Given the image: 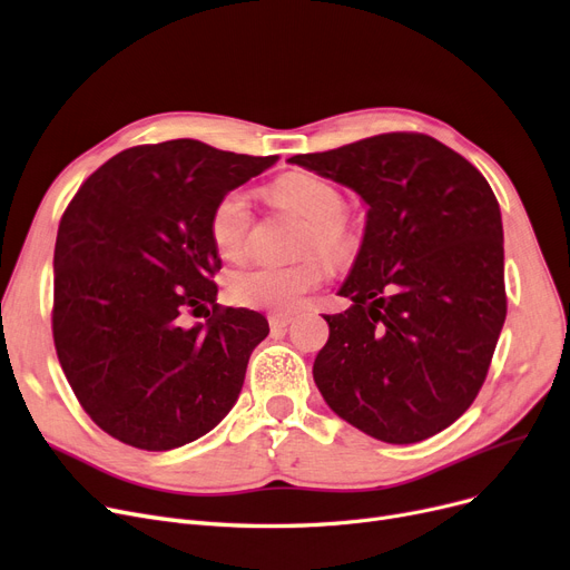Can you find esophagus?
<instances>
[{"label": "esophagus", "mask_w": 570, "mask_h": 570, "mask_svg": "<svg viewBox=\"0 0 570 570\" xmlns=\"http://www.w3.org/2000/svg\"><path fill=\"white\" fill-rule=\"evenodd\" d=\"M292 315H283V313H276V315H271L268 317V324H271V330H285L287 324H292Z\"/></svg>", "instance_id": "obj_1"}]
</instances>
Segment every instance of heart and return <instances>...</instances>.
I'll return each mask as SVG.
<instances>
[{
  "mask_svg": "<svg viewBox=\"0 0 570 570\" xmlns=\"http://www.w3.org/2000/svg\"><path fill=\"white\" fill-rule=\"evenodd\" d=\"M274 193L281 204L299 213L308 232L304 236V253L317 250L327 257H343L352 238L343 225L345 199L338 189L313 174L283 176ZM253 227V206L248 189L234 187L215 202L208 220V232L215 250L223 259L236 262L248 250ZM330 268L320 257H308L296 264H255L232 271L227 276V299L240 308L257 311H294L306 296L327 281Z\"/></svg>",
  "mask_w": 570,
  "mask_h": 570,
  "instance_id": "obj_1",
  "label": "heart"
}]
</instances>
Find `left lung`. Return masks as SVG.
I'll use <instances>...</instances> for the list:
<instances>
[{
	"mask_svg": "<svg viewBox=\"0 0 570 570\" xmlns=\"http://www.w3.org/2000/svg\"><path fill=\"white\" fill-rule=\"evenodd\" d=\"M368 206L362 248L324 315L313 377L330 409L368 436L409 445L450 426L478 396L505 322L501 208L452 148L392 131L294 155Z\"/></svg>",
	"mask_w": 570,
	"mask_h": 570,
	"instance_id": "8db88e82",
	"label": "left lung"
}]
</instances>
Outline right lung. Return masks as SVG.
<instances>
[{"label": "right lung", "mask_w": 570, "mask_h": 570, "mask_svg": "<svg viewBox=\"0 0 570 570\" xmlns=\"http://www.w3.org/2000/svg\"><path fill=\"white\" fill-rule=\"evenodd\" d=\"M276 159L195 139L127 148L67 206L52 257V338L76 399L108 436L165 452L232 411L268 322L215 304L223 262L208 220L215 202ZM185 309L209 320L183 328Z\"/></svg>", "instance_id": "obj_1"}]
</instances>
